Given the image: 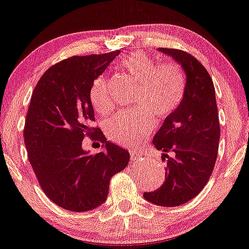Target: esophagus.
Instances as JSON below:
<instances>
[{
  "mask_svg": "<svg viewBox=\"0 0 249 249\" xmlns=\"http://www.w3.org/2000/svg\"><path fill=\"white\" fill-rule=\"evenodd\" d=\"M130 156H131V161H135V160H140V159H142L143 155L135 153L133 151H130Z\"/></svg>",
  "mask_w": 249,
  "mask_h": 249,
  "instance_id": "obj_1",
  "label": "esophagus"
}]
</instances>
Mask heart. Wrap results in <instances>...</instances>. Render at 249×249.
I'll list each match as a JSON object with an SVG mask.
<instances>
[{"mask_svg": "<svg viewBox=\"0 0 249 249\" xmlns=\"http://www.w3.org/2000/svg\"><path fill=\"white\" fill-rule=\"evenodd\" d=\"M128 76L137 82L133 105L130 111H120L105 120L106 138L124 147H137L153 130V119L163 121L175 112L184 98L186 77L177 64H161L151 56L134 52L120 62ZM91 104L100 114L112 109V103L104 76L97 77L90 90Z\"/></svg>", "mask_w": 249, "mask_h": 249, "instance_id": "heart-1", "label": "heart"}]
</instances>
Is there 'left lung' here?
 <instances>
[{
    "label": "left lung",
    "instance_id": "left-lung-1",
    "mask_svg": "<svg viewBox=\"0 0 249 249\" xmlns=\"http://www.w3.org/2000/svg\"><path fill=\"white\" fill-rule=\"evenodd\" d=\"M180 64L186 74L181 105L163 121L153 145L167 158L166 180L144 193L151 203L175 207L197 196L212 176L218 156L220 124L213 79L194 56L177 49H158ZM168 153L171 154L169 157Z\"/></svg>",
    "mask_w": 249,
    "mask_h": 249
}]
</instances>
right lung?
I'll return each instance as SVG.
<instances>
[{
    "label": "right lung",
    "instance_id": "obj_1",
    "mask_svg": "<svg viewBox=\"0 0 249 249\" xmlns=\"http://www.w3.org/2000/svg\"><path fill=\"white\" fill-rule=\"evenodd\" d=\"M119 54L117 50L64 59L46 70L32 93L23 129L28 158L45 195L70 212H88L104 203L112 176L129 163L128 151L91 126L92 83ZM86 135L100 140L106 151H84Z\"/></svg>",
    "mask_w": 249,
    "mask_h": 249
}]
</instances>
